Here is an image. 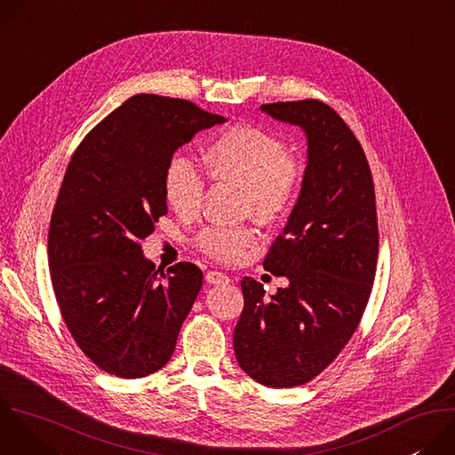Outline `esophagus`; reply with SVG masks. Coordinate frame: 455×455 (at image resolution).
<instances>
[{"label":"esophagus","mask_w":455,"mask_h":455,"mask_svg":"<svg viewBox=\"0 0 455 455\" xmlns=\"http://www.w3.org/2000/svg\"><path fill=\"white\" fill-rule=\"evenodd\" d=\"M205 279H207L209 284H227V283H230V277L223 272H207Z\"/></svg>","instance_id":"obj_1"}]
</instances>
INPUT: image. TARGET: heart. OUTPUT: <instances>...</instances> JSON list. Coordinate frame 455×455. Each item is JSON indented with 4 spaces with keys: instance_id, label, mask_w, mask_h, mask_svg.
Wrapping results in <instances>:
<instances>
[{
    "instance_id": "1",
    "label": "heart",
    "mask_w": 455,
    "mask_h": 455,
    "mask_svg": "<svg viewBox=\"0 0 455 455\" xmlns=\"http://www.w3.org/2000/svg\"><path fill=\"white\" fill-rule=\"evenodd\" d=\"M211 178L243 188V211L270 223L284 216L297 200L302 181L300 164L286 153L284 144L263 129L237 124L214 139L204 153ZM169 205L181 216L202 207L205 180L192 160L176 153L164 172ZM255 241L248 227H207L198 234V246L220 261H235Z\"/></svg>"
}]
</instances>
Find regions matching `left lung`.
Here are the masks:
<instances>
[{
	"instance_id": "1",
	"label": "left lung",
	"mask_w": 455,
	"mask_h": 455,
	"mask_svg": "<svg viewBox=\"0 0 455 455\" xmlns=\"http://www.w3.org/2000/svg\"><path fill=\"white\" fill-rule=\"evenodd\" d=\"M261 111L302 129L307 160L299 200L263 263L288 286L268 297L261 283L241 281L234 351L250 378L284 388L326 369L358 328L376 274L378 221L367 158L337 111L311 99Z\"/></svg>"
}]
</instances>
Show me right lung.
Returning a JSON list of instances; mask_svg holds the SVG:
<instances>
[{
  "mask_svg": "<svg viewBox=\"0 0 455 455\" xmlns=\"http://www.w3.org/2000/svg\"><path fill=\"white\" fill-rule=\"evenodd\" d=\"M223 122L188 100L140 93L95 125L68 164L48 230L50 277L74 340L109 374L142 378L174 353L204 274L178 263L165 275L140 241L167 214L169 158Z\"/></svg>",
  "mask_w": 455,
  "mask_h": 455,
  "instance_id": "obj_1",
  "label": "right lung"
}]
</instances>
